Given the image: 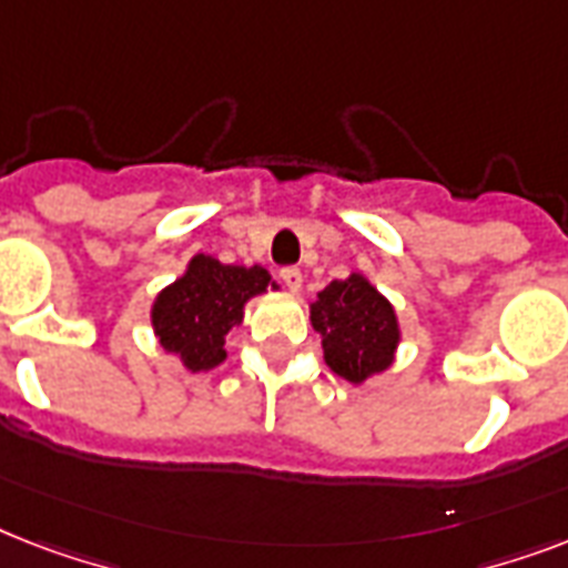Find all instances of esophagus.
Segmentation results:
<instances>
[{
  "instance_id": "1",
  "label": "esophagus",
  "mask_w": 568,
  "mask_h": 568,
  "mask_svg": "<svg viewBox=\"0 0 568 568\" xmlns=\"http://www.w3.org/2000/svg\"><path fill=\"white\" fill-rule=\"evenodd\" d=\"M280 280H283L288 292H301V283H303L301 267H294V265L283 267V271H280Z\"/></svg>"
}]
</instances>
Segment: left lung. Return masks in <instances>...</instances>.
Segmentation results:
<instances>
[{
  "instance_id": "1",
  "label": "left lung",
  "mask_w": 568,
  "mask_h": 568,
  "mask_svg": "<svg viewBox=\"0 0 568 568\" xmlns=\"http://www.w3.org/2000/svg\"><path fill=\"white\" fill-rule=\"evenodd\" d=\"M312 327L321 333L329 368L351 383L386 372L400 338L392 303L359 274L333 280L318 294Z\"/></svg>"
}]
</instances>
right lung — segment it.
<instances>
[{
    "label": "right lung",
    "mask_w": 568,
    "mask_h": 568,
    "mask_svg": "<svg viewBox=\"0 0 568 568\" xmlns=\"http://www.w3.org/2000/svg\"><path fill=\"white\" fill-rule=\"evenodd\" d=\"M271 283L265 267L221 265L212 256L191 258L185 276L168 285L153 306V327L164 351L180 354L191 372H209L226 359L223 336L244 318V303Z\"/></svg>",
    "instance_id": "add662e5"
}]
</instances>
